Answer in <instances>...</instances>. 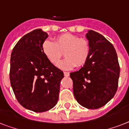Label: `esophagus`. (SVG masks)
Instances as JSON below:
<instances>
[{"label": "esophagus", "mask_w": 129, "mask_h": 129, "mask_svg": "<svg viewBox=\"0 0 129 129\" xmlns=\"http://www.w3.org/2000/svg\"><path fill=\"white\" fill-rule=\"evenodd\" d=\"M63 74H64V76L66 77H68V76H70V73L66 72H63Z\"/></svg>", "instance_id": "obj_1"}]
</instances>
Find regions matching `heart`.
Instances as JSON below:
<instances>
[{
    "label": "heart",
    "instance_id": "obj_1",
    "mask_svg": "<svg viewBox=\"0 0 129 129\" xmlns=\"http://www.w3.org/2000/svg\"><path fill=\"white\" fill-rule=\"evenodd\" d=\"M42 51L47 60L54 66L57 65L62 57L63 53L66 57L58 64L61 70H72L76 66H84L90 54L89 41L84 38L71 33H64L55 39V42L49 40L44 41Z\"/></svg>",
    "mask_w": 129,
    "mask_h": 129
}]
</instances>
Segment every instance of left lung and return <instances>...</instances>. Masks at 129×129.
I'll return each instance as SVG.
<instances>
[{"instance_id":"1","label":"left lung","mask_w":129,"mask_h":129,"mask_svg":"<svg viewBox=\"0 0 129 129\" xmlns=\"http://www.w3.org/2000/svg\"><path fill=\"white\" fill-rule=\"evenodd\" d=\"M86 37L90 43V57L80 70L70 73V78L79 104L88 109H97L116 94L120 66L114 46L104 36L90 30Z\"/></svg>"}]
</instances>
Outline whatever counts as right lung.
Listing matches in <instances>:
<instances>
[{
  "instance_id": "1",
  "label": "right lung",
  "mask_w": 129,
  "mask_h": 129,
  "mask_svg": "<svg viewBox=\"0 0 129 129\" xmlns=\"http://www.w3.org/2000/svg\"><path fill=\"white\" fill-rule=\"evenodd\" d=\"M48 37L41 29L24 35L13 49L10 81L16 98L24 108L36 112L50 110L57 103L63 73L51 63L42 51Z\"/></svg>"
}]
</instances>
